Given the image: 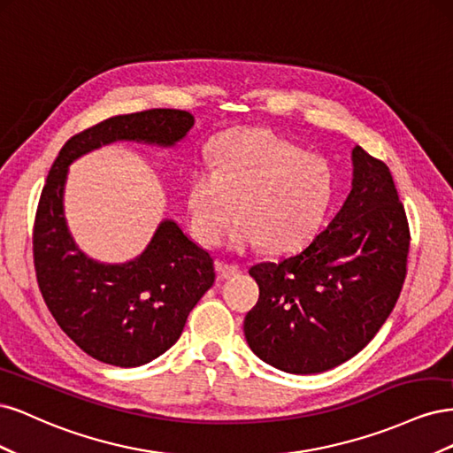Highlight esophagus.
<instances>
[{"mask_svg":"<svg viewBox=\"0 0 453 453\" xmlns=\"http://www.w3.org/2000/svg\"><path fill=\"white\" fill-rule=\"evenodd\" d=\"M217 270H219V273H221L223 280L236 278L242 273V268L238 265H226V263H217Z\"/></svg>","mask_w":453,"mask_h":453,"instance_id":"34e87169","label":"esophagus"}]
</instances>
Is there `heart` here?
<instances>
[{
	"instance_id": "1",
	"label": "heart",
	"mask_w": 453,
	"mask_h": 453,
	"mask_svg": "<svg viewBox=\"0 0 453 453\" xmlns=\"http://www.w3.org/2000/svg\"><path fill=\"white\" fill-rule=\"evenodd\" d=\"M333 196L334 173L323 157L266 128H234L213 142L210 166L190 175L188 225L200 243L217 245L238 213L232 250L263 245L287 255L318 236Z\"/></svg>"
}]
</instances>
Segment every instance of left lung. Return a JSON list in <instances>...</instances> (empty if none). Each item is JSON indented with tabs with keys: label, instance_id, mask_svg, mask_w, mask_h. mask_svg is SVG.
<instances>
[{
	"label": "left lung",
	"instance_id": "8db88e82",
	"mask_svg": "<svg viewBox=\"0 0 453 453\" xmlns=\"http://www.w3.org/2000/svg\"><path fill=\"white\" fill-rule=\"evenodd\" d=\"M351 162V190L328 226L300 253L250 270L260 295L245 340L283 372L319 374L351 359L403 289L410 232L391 172L359 145Z\"/></svg>",
	"mask_w": 453,
	"mask_h": 453
}]
</instances>
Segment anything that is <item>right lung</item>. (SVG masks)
I'll list each match as a JSON object with an SVG mask.
<instances>
[{
    "label": "right lung",
    "instance_id": "1",
    "mask_svg": "<svg viewBox=\"0 0 453 453\" xmlns=\"http://www.w3.org/2000/svg\"><path fill=\"white\" fill-rule=\"evenodd\" d=\"M195 127L180 109L111 117L60 149L41 193L34 263L41 295L62 331L102 363L147 365L180 340L190 310L215 281L211 255L173 219H164L147 248L127 263H100L79 250L64 211L70 164L115 142L175 147Z\"/></svg>",
    "mask_w": 453,
    "mask_h": 453
}]
</instances>
